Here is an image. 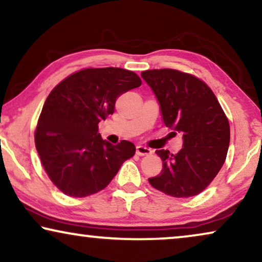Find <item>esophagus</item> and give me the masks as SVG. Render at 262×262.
I'll use <instances>...</instances> for the list:
<instances>
[{"label":"esophagus","mask_w":262,"mask_h":262,"mask_svg":"<svg viewBox=\"0 0 262 262\" xmlns=\"http://www.w3.org/2000/svg\"><path fill=\"white\" fill-rule=\"evenodd\" d=\"M136 152H137V155L139 156H145V155H150V154L152 152V150L146 148V146L137 145V148H136Z\"/></svg>","instance_id":"esophagus-1"}]
</instances>
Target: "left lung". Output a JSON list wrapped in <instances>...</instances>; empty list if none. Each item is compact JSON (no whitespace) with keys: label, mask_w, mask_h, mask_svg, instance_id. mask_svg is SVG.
Instances as JSON below:
<instances>
[{"label":"left lung","mask_w":262,"mask_h":262,"mask_svg":"<svg viewBox=\"0 0 262 262\" xmlns=\"http://www.w3.org/2000/svg\"><path fill=\"white\" fill-rule=\"evenodd\" d=\"M141 76L160 103L163 123L182 134L178 154L156 150L162 171L150 178L154 188L175 198L203 192L221 170L230 143V126L209 85L174 69L143 71Z\"/></svg>","instance_id":"1"}]
</instances>
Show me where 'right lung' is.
I'll list each match as a JSON object with an SVG mask.
<instances>
[{
    "label": "right lung",
    "instance_id": "obj_1",
    "mask_svg": "<svg viewBox=\"0 0 262 262\" xmlns=\"http://www.w3.org/2000/svg\"><path fill=\"white\" fill-rule=\"evenodd\" d=\"M142 84L134 71L88 68L50 93L35 130V148L50 180L64 194L83 198L112 181L135 155L128 141L112 145L99 134V123L113 114L116 100Z\"/></svg>",
    "mask_w": 262,
    "mask_h": 262
}]
</instances>
